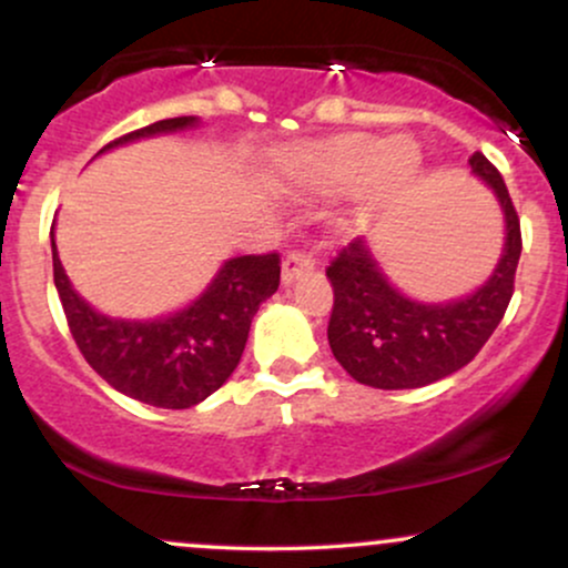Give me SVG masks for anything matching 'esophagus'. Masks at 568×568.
Listing matches in <instances>:
<instances>
[{
	"mask_svg": "<svg viewBox=\"0 0 568 568\" xmlns=\"http://www.w3.org/2000/svg\"><path fill=\"white\" fill-rule=\"evenodd\" d=\"M312 266H315V258H312V253L291 251L288 256H285V262H283V283L291 285L293 280L302 277L304 272L312 270Z\"/></svg>",
	"mask_w": 568,
	"mask_h": 568,
	"instance_id": "obj_1",
	"label": "esophagus"
}]
</instances>
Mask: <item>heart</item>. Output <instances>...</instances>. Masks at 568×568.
<instances>
[{
  "label": "heart",
  "mask_w": 568,
  "mask_h": 568,
  "mask_svg": "<svg viewBox=\"0 0 568 568\" xmlns=\"http://www.w3.org/2000/svg\"><path fill=\"white\" fill-rule=\"evenodd\" d=\"M419 168V152L408 139L379 141L366 133H342L306 143L288 158V181L306 194H338L363 179L376 189L408 181Z\"/></svg>",
  "instance_id": "obj_1"
}]
</instances>
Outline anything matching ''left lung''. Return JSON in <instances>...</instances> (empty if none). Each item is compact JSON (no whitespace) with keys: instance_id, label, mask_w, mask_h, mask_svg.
<instances>
[{"instance_id":"left-lung-1","label":"left lung","mask_w":568,"mask_h":568,"mask_svg":"<svg viewBox=\"0 0 568 568\" xmlns=\"http://www.w3.org/2000/svg\"><path fill=\"white\" fill-rule=\"evenodd\" d=\"M505 211L507 240L494 275L473 296L448 304L410 302L389 285L361 237L336 253L325 275L334 285L331 352L355 382L376 389L425 387L465 368L505 317L518 270L520 219L505 179L484 154L470 158Z\"/></svg>"}]
</instances>
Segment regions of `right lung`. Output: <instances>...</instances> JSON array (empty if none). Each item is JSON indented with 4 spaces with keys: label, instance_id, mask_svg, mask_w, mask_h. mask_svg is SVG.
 Returning <instances> with one entry per match:
<instances>
[{
    "label": "right lung",
    "instance_id": "right-lung-1",
    "mask_svg": "<svg viewBox=\"0 0 568 568\" xmlns=\"http://www.w3.org/2000/svg\"><path fill=\"white\" fill-rule=\"evenodd\" d=\"M194 125V116L160 120L101 149ZM53 280L63 315L84 361L122 395L158 408L197 406L232 376L243 357L258 304L280 285V253H251L221 266L207 291L186 310L152 323L112 321L84 304L69 285L53 240Z\"/></svg>",
    "mask_w": 568,
    "mask_h": 568
}]
</instances>
